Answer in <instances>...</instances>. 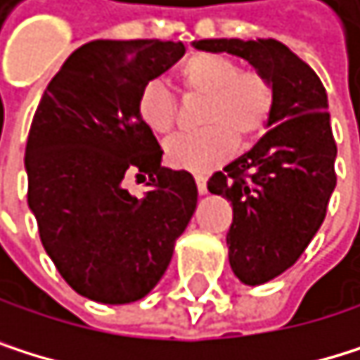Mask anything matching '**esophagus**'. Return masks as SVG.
<instances>
[{"mask_svg": "<svg viewBox=\"0 0 360 360\" xmlns=\"http://www.w3.org/2000/svg\"><path fill=\"white\" fill-rule=\"evenodd\" d=\"M195 182H197V191H200V195H206L208 193V184H206V178L204 176H195Z\"/></svg>", "mask_w": 360, "mask_h": 360, "instance_id": "esophagus-1", "label": "esophagus"}]
</instances>
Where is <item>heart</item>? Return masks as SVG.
<instances>
[{
	"mask_svg": "<svg viewBox=\"0 0 360 360\" xmlns=\"http://www.w3.org/2000/svg\"><path fill=\"white\" fill-rule=\"evenodd\" d=\"M178 79L186 96L204 98L200 122L206 129L167 141L165 160L176 169L206 174L219 167L236 150V137H259L273 117V81L257 68H240L227 56L193 53L180 64ZM135 109L143 127L156 135L165 137L176 129L178 101L163 81H146Z\"/></svg>",
	"mask_w": 360,
	"mask_h": 360,
	"instance_id": "obj_1",
	"label": "heart"
}]
</instances>
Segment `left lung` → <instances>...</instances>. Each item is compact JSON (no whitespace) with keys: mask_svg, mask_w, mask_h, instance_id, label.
I'll use <instances>...</instances> for the list:
<instances>
[{"mask_svg":"<svg viewBox=\"0 0 360 360\" xmlns=\"http://www.w3.org/2000/svg\"><path fill=\"white\" fill-rule=\"evenodd\" d=\"M193 46L238 56L275 87L266 135L208 180L210 193L231 202V271L243 283L259 285L296 264L326 217L337 184L326 89L309 64L273 38H212Z\"/></svg>","mask_w":360,"mask_h":360,"instance_id":"left-lung-1","label":"left lung"}]
</instances>
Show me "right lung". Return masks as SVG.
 Listing matches in <instances>:
<instances>
[{"mask_svg":"<svg viewBox=\"0 0 360 360\" xmlns=\"http://www.w3.org/2000/svg\"><path fill=\"white\" fill-rule=\"evenodd\" d=\"M184 56L182 42L94 40L51 79L25 146L27 204L44 251L81 296L124 304L150 294L186 229L197 184L160 167V150L135 109L146 81ZM148 176L135 198L123 178Z\"/></svg>","mask_w":360,"mask_h":360,"instance_id":"obj_1","label":"right lung"}]
</instances>
